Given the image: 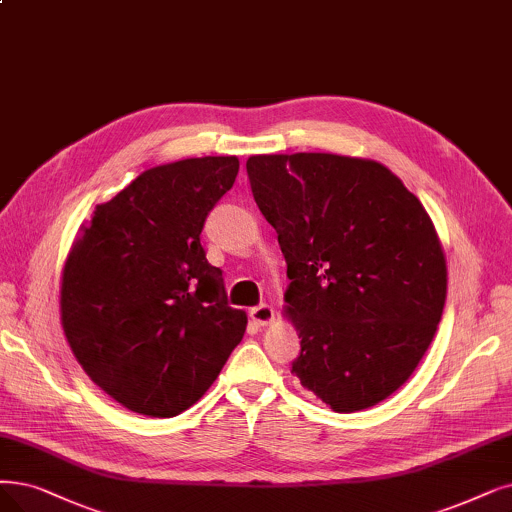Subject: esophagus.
Wrapping results in <instances>:
<instances>
[{
    "label": "esophagus",
    "instance_id": "34e87169",
    "mask_svg": "<svg viewBox=\"0 0 512 512\" xmlns=\"http://www.w3.org/2000/svg\"><path fill=\"white\" fill-rule=\"evenodd\" d=\"M250 317L256 325L264 327V325H271L275 321V311H273V306H269V304H258L250 311Z\"/></svg>",
    "mask_w": 512,
    "mask_h": 512
}]
</instances>
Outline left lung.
<instances>
[{
	"label": "left lung",
	"mask_w": 512,
	"mask_h": 512,
	"mask_svg": "<svg viewBox=\"0 0 512 512\" xmlns=\"http://www.w3.org/2000/svg\"><path fill=\"white\" fill-rule=\"evenodd\" d=\"M262 216L288 262L292 374L334 412L367 410L414 374L447 294L439 235L386 166L334 153L252 155Z\"/></svg>",
	"instance_id": "8db88e82"
}]
</instances>
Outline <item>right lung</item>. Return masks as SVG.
I'll list each match as a JSON object with an SVG mask.
<instances>
[{"label": "right lung", "mask_w": 512, "mask_h": 512, "mask_svg": "<svg viewBox=\"0 0 512 512\" xmlns=\"http://www.w3.org/2000/svg\"><path fill=\"white\" fill-rule=\"evenodd\" d=\"M237 172L235 155L151 168L79 229L60 321L84 372L130 412L189 410L243 338L248 317L229 306L199 241Z\"/></svg>", "instance_id": "obj_1"}]
</instances>
